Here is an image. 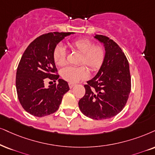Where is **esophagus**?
<instances>
[{
  "mask_svg": "<svg viewBox=\"0 0 155 155\" xmlns=\"http://www.w3.org/2000/svg\"><path fill=\"white\" fill-rule=\"evenodd\" d=\"M68 86H69V88L70 89H72L74 86H75V84H73V83H68Z\"/></svg>",
  "mask_w": 155,
  "mask_h": 155,
  "instance_id": "1",
  "label": "esophagus"
}]
</instances>
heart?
I'll return each mask as SVG.
<instances>
[{"label": "heart", "mask_w": 155, "mask_h": 155, "mask_svg": "<svg viewBox=\"0 0 155 155\" xmlns=\"http://www.w3.org/2000/svg\"><path fill=\"white\" fill-rule=\"evenodd\" d=\"M71 46L81 54L80 63L84 64L92 71H97L104 61L106 51L101 46H94L89 38H79L71 42ZM53 58L57 66H64L66 63V50L61 44L55 47ZM61 76L64 80L71 83H75L81 79H87L88 72L84 66L74 67L67 66L61 71Z\"/></svg>", "instance_id": "1"}]
</instances>
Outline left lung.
Wrapping results in <instances>:
<instances>
[{
  "label": "left lung",
  "instance_id": "1",
  "mask_svg": "<svg viewBox=\"0 0 155 155\" xmlns=\"http://www.w3.org/2000/svg\"><path fill=\"white\" fill-rule=\"evenodd\" d=\"M94 38L104 44L105 59L97 75L84 85L85 94L79 107L85 116L101 120L124 109L131 91V76L127 58L117 43L102 35Z\"/></svg>",
  "mask_w": 155,
  "mask_h": 155
}]
</instances>
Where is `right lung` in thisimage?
<instances>
[{
  "instance_id": "add662e5",
  "label": "right lung",
  "mask_w": 155,
  "mask_h": 155,
  "mask_svg": "<svg viewBox=\"0 0 155 155\" xmlns=\"http://www.w3.org/2000/svg\"><path fill=\"white\" fill-rule=\"evenodd\" d=\"M68 32H51L43 34L32 41L23 53L16 71L15 87L18 98L27 112L35 117H45L58 110L63 96L69 90L68 84L58 79L53 58L55 47ZM47 78L58 79L48 88L44 86Z\"/></svg>"
}]
</instances>
